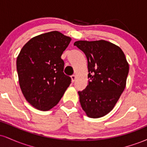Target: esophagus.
Wrapping results in <instances>:
<instances>
[{
    "mask_svg": "<svg viewBox=\"0 0 147 147\" xmlns=\"http://www.w3.org/2000/svg\"><path fill=\"white\" fill-rule=\"evenodd\" d=\"M71 79H72V82H75V79H76V75H72V76H71Z\"/></svg>",
    "mask_w": 147,
    "mask_h": 147,
    "instance_id": "1",
    "label": "esophagus"
}]
</instances>
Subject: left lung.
<instances>
[{"instance_id": "1", "label": "left lung", "mask_w": 147, "mask_h": 147, "mask_svg": "<svg viewBox=\"0 0 147 147\" xmlns=\"http://www.w3.org/2000/svg\"><path fill=\"white\" fill-rule=\"evenodd\" d=\"M74 45L86 57L90 78L78 92L81 106L88 117H102L113 110L125 88L129 65L122 49L111 42L77 41Z\"/></svg>"}]
</instances>
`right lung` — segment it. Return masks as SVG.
I'll list each match as a JSON object with an SVG mask.
<instances>
[{
    "label": "right lung",
    "instance_id": "right-lung-1",
    "mask_svg": "<svg viewBox=\"0 0 147 147\" xmlns=\"http://www.w3.org/2000/svg\"><path fill=\"white\" fill-rule=\"evenodd\" d=\"M71 38L58 31L33 37L16 60L20 88L26 100L40 111H49L60 101L71 84L63 73L62 54Z\"/></svg>",
    "mask_w": 147,
    "mask_h": 147
}]
</instances>
